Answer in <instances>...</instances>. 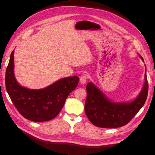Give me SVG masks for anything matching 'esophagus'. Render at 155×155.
Returning a JSON list of instances; mask_svg holds the SVG:
<instances>
[{
    "label": "esophagus",
    "instance_id": "obj_1",
    "mask_svg": "<svg viewBox=\"0 0 155 155\" xmlns=\"http://www.w3.org/2000/svg\"><path fill=\"white\" fill-rule=\"evenodd\" d=\"M88 79V76L87 74H83L82 76L79 78V81L81 84H85L87 80Z\"/></svg>",
    "mask_w": 155,
    "mask_h": 155
}]
</instances>
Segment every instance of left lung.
I'll return each mask as SVG.
<instances>
[{"instance_id":"left-lung-1","label":"left lung","mask_w":155,"mask_h":155,"mask_svg":"<svg viewBox=\"0 0 155 155\" xmlns=\"http://www.w3.org/2000/svg\"><path fill=\"white\" fill-rule=\"evenodd\" d=\"M86 89L87 96L85 112L91 122L101 128L120 127L127 124L134 118L147 100L148 81L146 70L142 92L137 99L128 104L110 101L92 83L87 84Z\"/></svg>"}]
</instances>
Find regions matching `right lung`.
Listing matches in <instances>:
<instances>
[{"label":"right lung","instance_id":"obj_1","mask_svg":"<svg viewBox=\"0 0 155 155\" xmlns=\"http://www.w3.org/2000/svg\"><path fill=\"white\" fill-rule=\"evenodd\" d=\"M14 50L5 76L6 88L18 112L25 118L35 122L54 119L63 109L69 94L78 85L79 78L72 76L56 81L41 90H31L18 84L14 76Z\"/></svg>","mask_w":155,"mask_h":155}]
</instances>
